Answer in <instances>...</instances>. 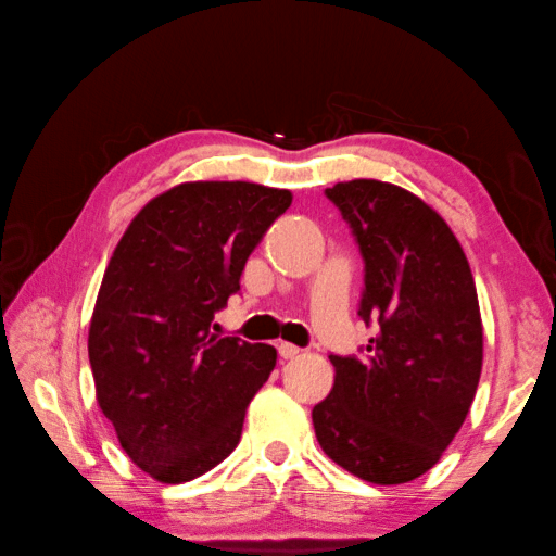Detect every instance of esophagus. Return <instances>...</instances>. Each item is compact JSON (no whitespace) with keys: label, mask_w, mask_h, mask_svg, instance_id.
<instances>
[{"label":"esophagus","mask_w":556,"mask_h":556,"mask_svg":"<svg viewBox=\"0 0 556 556\" xmlns=\"http://www.w3.org/2000/svg\"><path fill=\"white\" fill-rule=\"evenodd\" d=\"M277 350H279V357L285 359H294L301 352L296 345H291V342H277Z\"/></svg>","instance_id":"esophagus-1"}]
</instances>
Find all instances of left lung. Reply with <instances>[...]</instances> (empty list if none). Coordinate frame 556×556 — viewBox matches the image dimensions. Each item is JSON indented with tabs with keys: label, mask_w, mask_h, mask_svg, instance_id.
Wrapping results in <instances>:
<instances>
[{
	"label": "left lung",
	"mask_w": 556,
	"mask_h": 556,
	"mask_svg": "<svg viewBox=\"0 0 556 556\" xmlns=\"http://www.w3.org/2000/svg\"><path fill=\"white\" fill-rule=\"evenodd\" d=\"M365 260V357L330 355L336 383L313 406L328 457L369 483H406L438 464L479 387L483 328L467 255L435 208L379 179L338 181Z\"/></svg>",
	"instance_id": "obj_1"
}]
</instances>
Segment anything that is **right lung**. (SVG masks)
Here are the masks:
<instances>
[{"label":"right lung","instance_id":"add662e5","mask_svg":"<svg viewBox=\"0 0 556 556\" xmlns=\"http://www.w3.org/2000/svg\"><path fill=\"white\" fill-rule=\"evenodd\" d=\"M289 189L185 181L150 199L109 260L89 323L97 401L136 467L185 483L224 462L277 350L211 332Z\"/></svg>","mask_w":556,"mask_h":556}]
</instances>
